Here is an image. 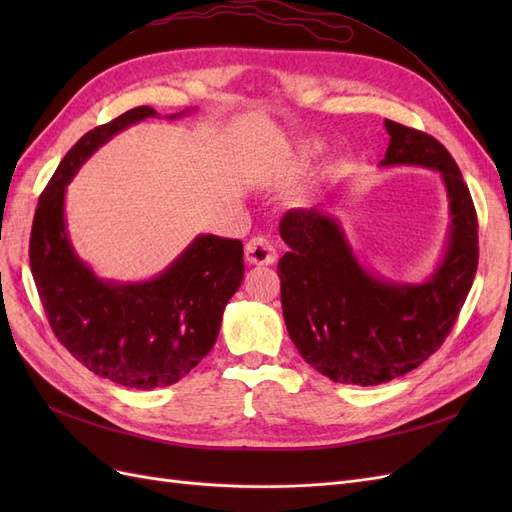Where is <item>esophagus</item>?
Masks as SVG:
<instances>
[{
  "instance_id": "1",
  "label": "esophagus",
  "mask_w": 512,
  "mask_h": 512,
  "mask_svg": "<svg viewBox=\"0 0 512 512\" xmlns=\"http://www.w3.org/2000/svg\"><path fill=\"white\" fill-rule=\"evenodd\" d=\"M245 260L250 265H273L277 260L275 245L267 237H254L245 245Z\"/></svg>"
}]
</instances>
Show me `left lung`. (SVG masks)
I'll return each instance as SVG.
<instances>
[{
  "instance_id": "1",
  "label": "left lung",
  "mask_w": 512,
  "mask_h": 512,
  "mask_svg": "<svg viewBox=\"0 0 512 512\" xmlns=\"http://www.w3.org/2000/svg\"><path fill=\"white\" fill-rule=\"evenodd\" d=\"M391 141L382 166H423L442 175L451 207L446 252L425 284L371 275L331 215L290 209L280 235L282 309L299 354L322 376L374 386L408 374L436 352L466 303L478 267V220L461 170L436 138L384 119Z\"/></svg>"
}]
</instances>
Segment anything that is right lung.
<instances>
[{
  "instance_id": "obj_1",
  "label": "right lung",
  "mask_w": 512,
  "mask_h": 512,
  "mask_svg": "<svg viewBox=\"0 0 512 512\" xmlns=\"http://www.w3.org/2000/svg\"><path fill=\"white\" fill-rule=\"evenodd\" d=\"M156 115L136 106L89 130L40 194L29 239V267L55 337L96 376L143 391L179 382L211 352L245 271L243 243L215 235L196 237L164 273L138 284L104 282L74 254L66 185L108 138Z\"/></svg>"
}]
</instances>
